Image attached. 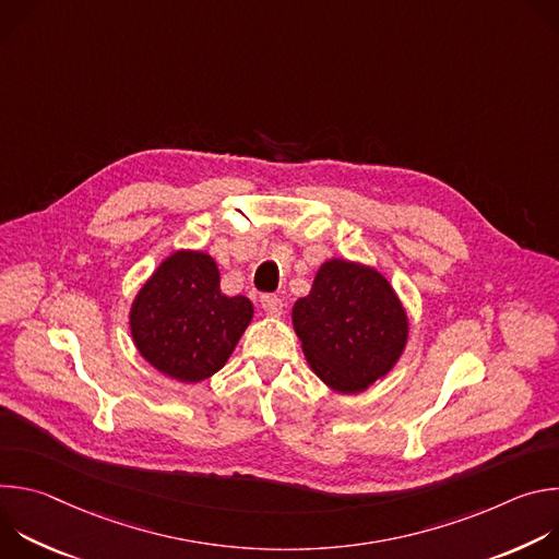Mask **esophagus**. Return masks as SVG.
<instances>
[{
  "label": "esophagus",
  "mask_w": 559,
  "mask_h": 559,
  "mask_svg": "<svg viewBox=\"0 0 559 559\" xmlns=\"http://www.w3.org/2000/svg\"><path fill=\"white\" fill-rule=\"evenodd\" d=\"M261 305H263V309H265L270 316H281V313H283V307H285L283 298L276 296V294H265V296L261 298Z\"/></svg>",
  "instance_id": "34e87169"
}]
</instances>
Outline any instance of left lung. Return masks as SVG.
I'll return each mask as SVG.
<instances>
[{
	"label": "left lung",
	"mask_w": 559,
	"mask_h": 559,
	"mask_svg": "<svg viewBox=\"0 0 559 559\" xmlns=\"http://www.w3.org/2000/svg\"><path fill=\"white\" fill-rule=\"evenodd\" d=\"M292 323L302 354L328 386L360 393L403 356L407 311L373 267L332 259L316 272L311 292L294 302Z\"/></svg>",
	"instance_id": "obj_1"
}]
</instances>
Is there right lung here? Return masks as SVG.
Segmentation results:
<instances>
[{
  "label": "right lung",
  "mask_w": 559,
  "mask_h": 559,
  "mask_svg": "<svg viewBox=\"0 0 559 559\" xmlns=\"http://www.w3.org/2000/svg\"><path fill=\"white\" fill-rule=\"evenodd\" d=\"M252 316L250 298L221 292L210 254L179 250L134 296L130 334L154 369L179 382H201L227 362Z\"/></svg>",
  "instance_id": "add662e5"
}]
</instances>
